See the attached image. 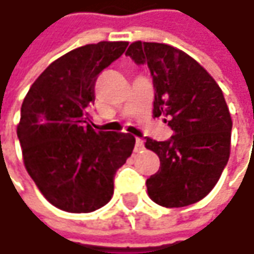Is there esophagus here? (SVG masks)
I'll use <instances>...</instances> for the list:
<instances>
[{
  "instance_id": "obj_1",
  "label": "esophagus",
  "mask_w": 254,
  "mask_h": 254,
  "mask_svg": "<svg viewBox=\"0 0 254 254\" xmlns=\"http://www.w3.org/2000/svg\"><path fill=\"white\" fill-rule=\"evenodd\" d=\"M144 149V143L142 139H136L135 142V152H140V150H143Z\"/></svg>"
}]
</instances>
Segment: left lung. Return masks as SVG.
Masks as SVG:
<instances>
[{
	"label": "left lung",
	"mask_w": 254,
	"mask_h": 254,
	"mask_svg": "<svg viewBox=\"0 0 254 254\" xmlns=\"http://www.w3.org/2000/svg\"><path fill=\"white\" fill-rule=\"evenodd\" d=\"M153 78V115H164L173 136L146 137V149L160 159L146 180L149 197L166 208L195 204L215 187L229 160L232 119L222 90L201 64L179 49L135 42L127 50Z\"/></svg>",
	"instance_id": "8db88e82"
}]
</instances>
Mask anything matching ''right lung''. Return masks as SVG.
<instances>
[{"label": "right lung", "mask_w": 254, "mask_h": 254, "mask_svg": "<svg viewBox=\"0 0 254 254\" xmlns=\"http://www.w3.org/2000/svg\"><path fill=\"white\" fill-rule=\"evenodd\" d=\"M127 42L85 45L59 57L26 94L16 129L25 167L50 204L92 212L114 194V179L132 154L135 137L95 132L88 108L100 73Z\"/></svg>", "instance_id": "add662e5"}]
</instances>
